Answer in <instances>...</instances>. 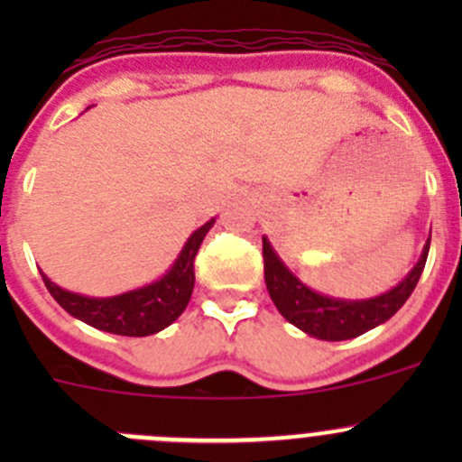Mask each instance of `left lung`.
<instances>
[{"label":"left lung","mask_w":462,"mask_h":462,"mask_svg":"<svg viewBox=\"0 0 462 462\" xmlns=\"http://www.w3.org/2000/svg\"><path fill=\"white\" fill-rule=\"evenodd\" d=\"M431 236L427 239L420 259L413 265L411 273L402 279L395 288L380 297L371 300H333V297L319 295L301 283L291 270L277 257L270 241L263 236V277L270 300L274 301L279 313L291 324L301 328L304 333L313 335L326 342H342V339L357 337L375 326L384 324L393 318L404 301L411 297L422 270H425L427 254H430Z\"/></svg>","instance_id":"obj_1"}]
</instances>
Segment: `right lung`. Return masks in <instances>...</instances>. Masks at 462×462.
Segmentation results:
<instances>
[{
    "mask_svg": "<svg viewBox=\"0 0 462 462\" xmlns=\"http://www.w3.org/2000/svg\"><path fill=\"white\" fill-rule=\"evenodd\" d=\"M212 223L214 218H209L205 226L192 232V236L183 245L179 259L167 270V274H162L158 282L149 283V286L123 292V295L85 297L64 291L58 283L51 282L44 273H42V279H44V286L49 288L53 300L69 315L85 321L93 328L114 335H127V337L153 335L179 319L185 306L189 304V297L194 291V257H197Z\"/></svg>",
    "mask_w": 462,
    "mask_h": 462,
    "instance_id": "obj_1",
    "label": "right lung"
}]
</instances>
